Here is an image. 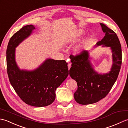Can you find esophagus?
<instances>
[{
	"instance_id": "1",
	"label": "esophagus",
	"mask_w": 128,
	"mask_h": 128,
	"mask_svg": "<svg viewBox=\"0 0 128 128\" xmlns=\"http://www.w3.org/2000/svg\"><path fill=\"white\" fill-rule=\"evenodd\" d=\"M68 69L69 70L70 69V68H71V66H72V64L68 63Z\"/></svg>"
}]
</instances>
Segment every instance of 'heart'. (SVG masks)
Masks as SVG:
<instances>
[{
	"mask_svg": "<svg viewBox=\"0 0 128 128\" xmlns=\"http://www.w3.org/2000/svg\"><path fill=\"white\" fill-rule=\"evenodd\" d=\"M87 43V40H84V41H82L81 42V44H80L78 46H77L75 48V50L76 52H79L82 48L84 47V46H85Z\"/></svg>",
	"mask_w": 128,
	"mask_h": 128,
	"instance_id": "1",
	"label": "heart"
}]
</instances>
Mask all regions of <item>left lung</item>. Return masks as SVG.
I'll return each instance as SVG.
<instances>
[{
  "label": "left lung",
  "mask_w": 128,
  "mask_h": 128,
  "mask_svg": "<svg viewBox=\"0 0 128 128\" xmlns=\"http://www.w3.org/2000/svg\"><path fill=\"white\" fill-rule=\"evenodd\" d=\"M100 25L106 35L97 44L111 48L113 64L109 73L99 75L92 68L88 52L70 55L72 64L69 74L77 82L78 88L74 96L76 101L80 104H92L107 96L117 79L122 66V48L117 35L104 24Z\"/></svg>",
  "instance_id": "obj_1"
}]
</instances>
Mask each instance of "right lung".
Instances as JSON below:
<instances>
[{
  "instance_id": "obj_1",
  "label": "right lung",
  "mask_w": 128,
  "mask_h": 128,
  "mask_svg": "<svg viewBox=\"0 0 128 128\" xmlns=\"http://www.w3.org/2000/svg\"><path fill=\"white\" fill-rule=\"evenodd\" d=\"M33 25L24 26L11 37L6 50L7 73L11 85L19 97L34 107H45L56 98V88L69 74L68 63L64 60L49 59L32 72L20 70L15 60V47L34 29Z\"/></svg>"
}]
</instances>
